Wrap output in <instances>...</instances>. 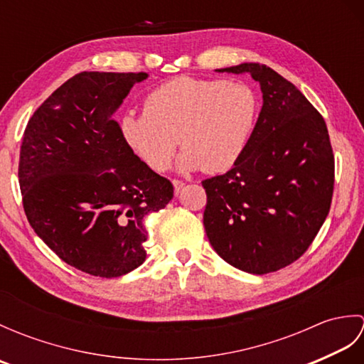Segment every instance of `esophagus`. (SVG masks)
<instances>
[{"label":"esophagus","mask_w":364,"mask_h":364,"mask_svg":"<svg viewBox=\"0 0 364 364\" xmlns=\"http://www.w3.org/2000/svg\"><path fill=\"white\" fill-rule=\"evenodd\" d=\"M172 183H173V188H175V194H178V192H180L184 188V184H186L181 180H172Z\"/></svg>","instance_id":"esophagus-1"}]
</instances>
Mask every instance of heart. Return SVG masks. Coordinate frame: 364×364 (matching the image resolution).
<instances>
[{"label": "heart", "instance_id": "obj_1", "mask_svg": "<svg viewBox=\"0 0 364 364\" xmlns=\"http://www.w3.org/2000/svg\"><path fill=\"white\" fill-rule=\"evenodd\" d=\"M259 111L250 84L178 76L145 97L144 112L122 115L119 133L154 172L168 167L180 142L178 167L222 173L242 158Z\"/></svg>", "mask_w": 364, "mask_h": 364}]
</instances>
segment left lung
Returning <instances> with one entry per match:
<instances>
[{"label": "left lung", "instance_id": "8db88e82", "mask_svg": "<svg viewBox=\"0 0 364 364\" xmlns=\"http://www.w3.org/2000/svg\"><path fill=\"white\" fill-rule=\"evenodd\" d=\"M218 72L249 73L261 86L262 107L237 164L202 181L206 236L236 269L275 272L308 250L330 211L335 156L326 120L292 82L264 64Z\"/></svg>", "mask_w": 364, "mask_h": 364}]
</instances>
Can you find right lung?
<instances>
[{"mask_svg": "<svg viewBox=\"0 0 364 364\" xmlns=\"http://www.w3.org/2000/svg\"><path fill=\"white\" fill-rule=\"evenodd\" d=\"M146 73L81 72L29 119L20 149L23 208L36 235L67 264L102 278L145 261V218L173 198L123 142L114 114Z\"/></svg>", "mask_w": 364, "mask_h": 364, "instance_id": "right-lung-1", "label": "right lung"}]
</instances>
